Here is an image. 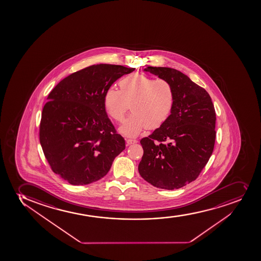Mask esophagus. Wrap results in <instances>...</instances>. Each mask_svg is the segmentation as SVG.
<instances>
[{
	"label": "esophagus",
	"instance_id": "34e87169",
	"mask_svg": "<svg viewBox=\"0 0 261 261\" xmlns=\"http://www.w3.org/2000/svg\"><path fill=\"white\" fill-rule=\"evenodd\" d=\"M126 145H132V144L137 143V140H126Z\"/></svg>",
	"mask_w": 261,
	"mask_h": 261
}]
</instances>
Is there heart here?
<instances>
[{
	"mask_svg": "<svg viewBox=\"0 0 261 261\" xmlns=\"http://www.w3.org/2000/svg\"><path fill=\"white\" fill-rule=\"evenodd\" d=\"M119 87L120 90L111 87L104 92L103 106L110 118L121 121L130 104L133 114L119 127L125 136L135 137L146 127L159 128L171 115L175 94L165 79L134 73L122 77Z\"/></svg>",
	"mask_w": 261,
	"mask_h": 261,
	"instance_id": "b5f03b06",
	"label": "heart"
}]
</instances>
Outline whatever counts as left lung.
I'll return each instance as SVG.
<instances>
[{
    "label": "left lung",
    "instance_id": "left-lung-1",
    "mask_svg": "<svg viewBox=\"0 0 261 261\" xmlns=\"http://www.w3.org/2000/svg\"><path fill=\"white\" fill-rule=\"evenodd\" d=\"M145 71L165 79L175 94L167 121L140 144V176L155 187L176 190L199 176L213 152L216 111L211 95L179 70L148 66Z\"/></svg>",
    "mask_w": 261,
    "mask_h": 261
}]
</instances>
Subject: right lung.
<instances>
[{"mask_svg": "<svg viewBox=\"0 0 261 261\" xmlns=\"http://www.w3.org/2000/svg\"><path fill=\"white\" fill-rule=\"evenodd\" d=\"M135 70L90 65L63 79L48 95L39 141L54 173L70 185L101 179L126 147L108 117L103 95L117 79Z\"/></svg>", "mask_w": 261, "mask_h": 261, "instance_id": "1", "label": "right lung"}]
</instances>
